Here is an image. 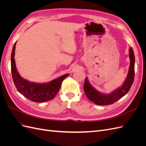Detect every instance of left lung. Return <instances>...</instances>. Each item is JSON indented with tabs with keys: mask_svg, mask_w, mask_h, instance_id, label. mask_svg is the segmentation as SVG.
I'll list each match as a JSON object with an SVG mask.
<instances>
[{
	"mask_svg": "<svg viewBox=\"0 0 146 146\" xmlns=\"http://www.w3.org/2000/svg\"><path fill=\"white\" fill-rule=\"evenodd\" d=\"M129 57L130 61L129 72L124 83L121 87H119L110 94H102L96 90L88 82L87 77H86L83 89L87 98L96 105H111L124 96L130 90L135 77V58L134 52L131 47L129 50Z\"/></svg>",
	"mask_w": 146,
	"mask_h": 146,
	"instance_id": "8db88e82",
	"label": "left lung"
}]
</instances>
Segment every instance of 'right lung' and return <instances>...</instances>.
<instances>
[{
	"mask_svg": "<svg viewBox=\"0 0 146 146\" xmlns=\"http://www.w3.org/2000/svg\"><path fill=\"white\" fill-rule=\"evenodd\" d=\"M16 44V42L11 52V69L13 80L17 91L25 98L35 102H44L54 99L58 93L63 80L69 76V74H66L46 83L30 82L23 78L17 72L14 58Z\"/></svg>",
	"mask_w": 146,
	"mask_h": 146,
	"instance_id": "add662e5",
	"label": "right lung"
}]
</instances>
